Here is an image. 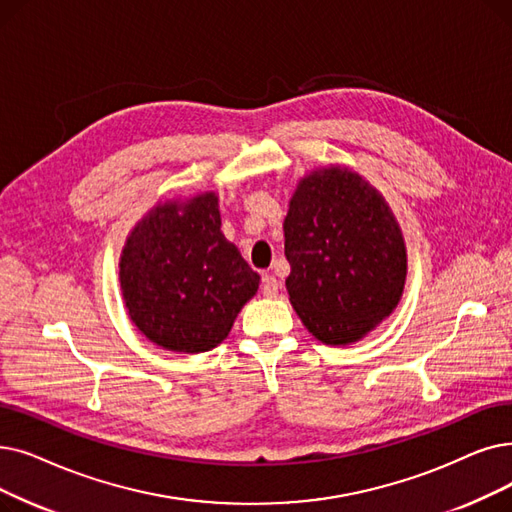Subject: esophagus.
I'll return each mask as SVG.
<instances>
[{"label": "esophagus", "instance_id": "obj_1", "mask_svg": "<svg viewBox=\"0 0 512 512\" xmlns=\"http://www.w3.org/2000/svg\"><path fill=\"white\" fill-rule=\"evenodd\" d=\"M261 291H263L265 297H270V299L276 297L278 291H280V282L276 280V276L265 274V276L261 278Z\"/></svg>", "mask_w": 512, "mask_h": 512}]
</instances>
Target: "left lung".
Segmentation results:
<instances>
[{"mask_svg": "<svg viewBox=\"0 0 512 512\" xmlns=\"http://www.w3.org/2000/svg\"><path fill=\"white\" fill-rule=\"evenodd\" d=\"M286 291L305 328L326 345L362 339L399 303L406 247L385 198L358 173L307 175L284 219Z\"/></svg>", "mask_w": 512, "mask_h": 512, "instance_id": "left-lung-1", "label": "left lung"}]
</instances>
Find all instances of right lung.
I'll return each instance as SVG.
<instances>
[{"mask_svg": "<svg viewBox=\"0 0 512 512\" xmlns=\"http://www.w3.org/2000/svg\"><path fill=\"white\" fill-rule=\"evenodd\" d=\"M129 316L146 339L171 351L217 347L259 276L221 234L215 192L154 207L133 228L119 263Z\"/></svg>", "mask_w": 512, "mask_h": 512, "instance_id": "add662e5", "label": "right lung"}]
</instances>
